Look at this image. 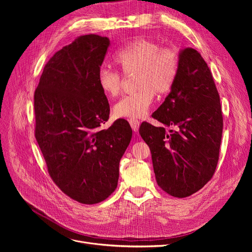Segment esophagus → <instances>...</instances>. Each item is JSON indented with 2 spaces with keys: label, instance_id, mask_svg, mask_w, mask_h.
<instances>
[{
  "label": "esophagus",
  "instance_id": "34e87169",
  "mask_svg": "<svg viewBox=\"0 0 252 252\" xmlns=\"http://www.w3.org/2000/svg\"><path fill=\"white\" fill-rule=\"evenodd\" d=\"M128 122H129V125H130L131 128H133V130L138 131V129L140 127V121H138V119H136V118H131Z\"/></svg>",
  "mask_w": 252,
  "mask_h": 252
}]
</instances>
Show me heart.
Wrapping results in <instances>:
<instances>
[{
	"label": "heart",
	"instance_id": "b5f03b06",
	"mask_svg": "<svg viewBox=\"0 0 252 252\" xmlns=\"http://www.w3.org/2000/svg\"><path fill=\"white\" fill-rule=\"evenodd\" d=\"M114 63L125 74L136 73L137 92L125 96L113 107L115 116L140 118L146 115L154 99V93L162 96L173 88L178 74L179 57L171 49H162L159 44L147 38H138L119 50ZM98 86L104 95L115 97L122 88L117 72L102 68L98 74Z\"/></svg>",
	"mask_w": 252,
	"mask_h": 252
}]
</instances>
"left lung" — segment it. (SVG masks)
I'll return each instance as SVG.
<instances>
[{
  "label": "left lung",
  "instance_id": "1",
  "mask_svg": "<svg viewBox=\"0 0 252 252\" xmlns=\"http://www.w3.org/2000/svg\"><path fill=\"white\" fill-rule=\"evenodd\" d=\"M175 84L152 114L161 126L143 123L140 135L152 155L156 182L174 197H188L214 176L222 134L220 95L200 53L179 52ZM166 127L173 130L166 131Z\"/></svg>",
  "mask_w": 252,
  "mask_h": 252
}]
</instances>
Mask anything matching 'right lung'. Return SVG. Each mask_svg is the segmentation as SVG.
<instances>
[{"instance_id":"obj_1","label":"right lung","mask_w":252,"mask_h":252,"mask_svg":"<svg viewBox=\"0 0 252 252\" xmlns=\"http://www.w3.org/2000/svg\"><path fill=\"white\" fill-rule=\"evenodd\" d=\"M109 45L107 36H77L46 63L34 92L35 139L49 174L84 204L99 203L116 189L119 161L133 134L125 119L100 128L110 113L98 86Z\"/></svg>"}]
</instances>
